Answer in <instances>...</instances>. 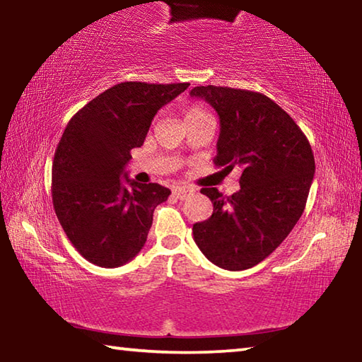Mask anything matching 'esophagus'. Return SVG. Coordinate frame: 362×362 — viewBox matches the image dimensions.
Segmentation results:
<instances>
[{
  "mask_svg": "<svg viewBox=\"0 0 362 362\" xmlns=\"http://www.w3.org/2000/svg\"><path fill=\"white\" fill-rule=\"evenodd\" d=\"M193 193H194V189L189 188V187H177V188H174V196L180 201L189 198V196H192Z\"/></svg>",
  "mask_w": 362,
  "mask_h": 362,
  "instance_id": "esophagus-1",
  "label": "esophagus"
}]
</instances>
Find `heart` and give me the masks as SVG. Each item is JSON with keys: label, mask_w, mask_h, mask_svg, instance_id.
<instances>
[{"label": "heart", "mask_w": 362, "mask_h": 362, "mask_svg": "<svg viewBox=\"0 0 362 362\" xmlns=\"http://www.w3.org/2000/svg\"><path fill=\"white\" fill-rule=\"evenodd\" d=\"M206 118H212V116H211V113L207 112V110H206L204 107H201V105L189 107V108L187 110V113H185L187 124H192V122L206 119Z\"/></svg>", "instance_id": "heart-1"}]
</instances>
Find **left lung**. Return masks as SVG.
Returning a JSON list of instances; mask_svg holds the SVG:
<instances>
[{
	"label": "left lung",
	"mask_w": 362,
	"mask_h": 362,
	"mask_svg": "<svg viewBox=\"0 0 362 362\" xmlns=\"http://www.w3.org/2000/svg\"><path fill=\"white\" fill-rule=\"evenodd\" d=\"M192 97L206 100L220 119L214 164L240 168V192L201 193L212 216L193 225V238L214 265L230 272L255 267L273 252L302 217L315 156L308 139L278 103L252 90L196 86Z\"/></svg>",
	"instance_id": "1"
}]
</instances>
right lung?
Masks as SVG:
<instances>
[{
    "instance_id": "add662e5",
    "label": "right lung",
    "mask_w": 362,
    "mask_h": 362,
    "mask_svg": "<svg viewBox=\"0 0 362 362\" xmlns=\"http://www.w3.org/2000/svg\"><path fill=\"white\" fill-rule=\"evenodd\" d=\"M188 86L119 83L66 124L52 163L54 211L73 246L94 265L121 267L145 246L155 207L170 189L131 180L124 168L158 110Z\"/></svg>"
}]
</instances>
